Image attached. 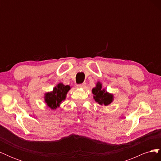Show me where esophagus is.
Returning a JSON list of instances; mask_svg holds the SVG:
<instances>
[{"mask_svg":"<svg viewBox=\"0 0 161 161\" xmlns=\"http://www.w3.org/2000/svg\"><path fill=\"white\" fill-rule=\"evenodd\" d=\"M85 86V83H82V84H79L77 85V87L78 88H84Z\"/></svg>","mask_w":161,"mask_h":161,"instance_id":"esophagus-1","label":"esophagus"}]
</instances>
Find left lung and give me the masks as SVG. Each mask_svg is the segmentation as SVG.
I'll use <instances>...</instances> for the list:
<instances>
[{"label":"left lung","instance_id":"obj_1","mask_svg":"<svg viewBox=\"0 0 161 161\" xmlns=\"http://www.w3.org/2000/svg\"><path fill=\"white\" fill-rule=\"evenodd\" d=\"M102 85L100 82L97 84L95 88L92 90L93 98L96 102L101 105H108L113 101V95L108 93L105 89H102Z\"/></svg>","mask_w":161,"mask_h":161}]
</instances>
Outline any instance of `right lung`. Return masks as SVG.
I'll return each mask as SVG.
<instances>
[{
	"mask_svg": "<svg viewBox=\"0 0 161 161\" xmlns=\"http://www.w3.org/2000/svg\"><path fill=\"white\" fill-rule=\"evenodd\" d=\"M70 89L69 85L59 83L53 88L52 92H47L45 95V102L52 109H55L59 107L61 102L66 99L68 91Z\"/></svg>",
	"mask_w": 161,
	"mask_h": 161,
	"instance_id": "1",
	"label": "right lung"
}]
</instances>
